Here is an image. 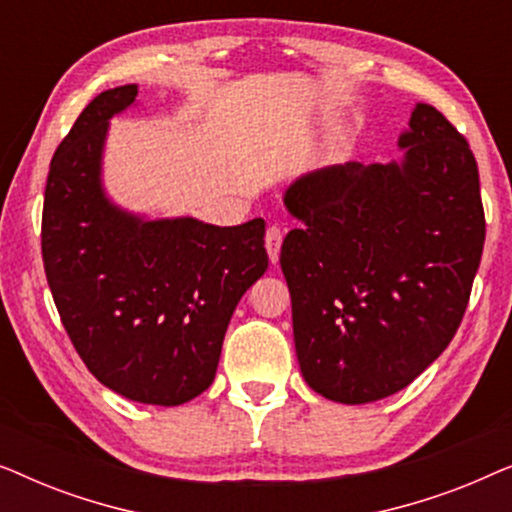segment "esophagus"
Wrapping results in <instances>:
<instances>
[{
    "label": "esophagus",
    "mask_w": 512,
    "mask_h": 512,
    "mask_svg": "<svg viewBox=\"0 0 512 512\" xmlns=\"http://www.w3.org/2000/svg\"><path fill=\"white\" fill-rule=\"evenodd\" d=\"M282 240H284V233L279 226H270L265 230V249H268V256L272 263L279 261V249H282Z\"/></svg>",
    "instance_id": "1"
}]
</instances>
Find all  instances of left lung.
<instances>
[{
	"label": "left lung",
	"mask_w": 512,
	"mask_h": 512,
	"mask_svg": "<svg viewBox=\"0 0 512 512\" xmlns=\"http://www.w3.org/2000/svg\"><path fill=\"white\" fill-rule=\"evenodd\" d=\"M401 163H345L293 181L284 237L293 340L305 382L331 401L387 398L457 333L485 244L466 137L417 104Z\"/></svg>",
	"instance_id": "8db88e82"
}]
</instances>
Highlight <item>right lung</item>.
Wrapping results in <instances>:
<instances>
[{
    "mask_svg": "<svg viewBox=\"0 0 512 512\" xmlns=\"http://www.w3.org/2000/svg\"><path fill=\"white\" fill-rule=\"evenodd\" d=\"M137 86L104 90L53 153L41 254L55 307L90 373L116 394L181 405L214 382L235 305L268 270L265 221H146L102 191L109 118Z\"/></svg>",
    "mask_w": 512,
    "mask_h": 512,
    "instance_id": "add662e5",
    "label": "right lung"
}]
</instances>
